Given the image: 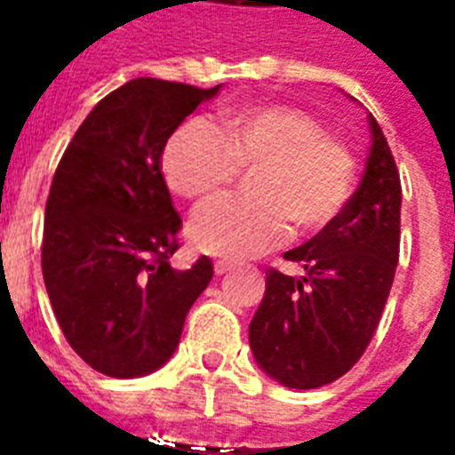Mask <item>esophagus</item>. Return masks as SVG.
<instances>
[{
	"instance_id": "34e87169",
	"label": "esophagus",
	"mask_w": 455,
	"mask_h": 455,
	"mask_svg": "<svg viewBox=\"0 0 455 455\" xmlns=\"http://www.w3.org/2000/svg\"><path fill=\"white\" fill-rule=\"evenodd\" d=\"M234 268H235V264H231V261H227V259H217L215 261V273H217V275H224V273L234 271Z\"/></svg>"
}]
</instances>
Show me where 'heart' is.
Instances as JSON below:
<instances>
[{
    "mask_svg": "<svg viewBox=\"0 0 455 455\" xmlns=\"http://www.w3.org/2000/svg\"><path fill=\"white\" fill-rule=\"evenodd\" d=\"M164 175L175 194L205 201L252 170L254 198L224 196L203 205L189 224L198 250L245 259L280 245L291 221L315 231L339 217L355 187V156L324 125L291 105L231 109L217 128L184 121L165 142Z\"/></svg>",
    "mask_w": 455,
    "mask_h": 455,
    "instance_id": "1",
    "label": "heart"
}]
</instances>
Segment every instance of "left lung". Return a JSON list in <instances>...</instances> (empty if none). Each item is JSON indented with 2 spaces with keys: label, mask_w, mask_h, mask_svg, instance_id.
<instances>
[{
  "label": "left lung",
  "mask_w": 455,
  "mask_h": 455,
  "mask_svg": "<svg viewBox=\"0 0 455 455\" xmlns=\"http://www.w3.org/2000/svg\"><path fill=\"white\" fill-rule=\"evenodd\" d=\"M371 149L357 191L334 221L285 252L304 278L266 271L250 348L266 374L297 390L341 379L381 323L400 259V170L369 114Z\"/></svg>",
  "instance_id": "obj_1"
}]
</instances>
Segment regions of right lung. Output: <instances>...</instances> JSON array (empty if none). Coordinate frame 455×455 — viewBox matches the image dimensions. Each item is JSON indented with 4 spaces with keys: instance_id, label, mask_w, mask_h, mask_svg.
Wrapping results in <instances>:
<instances>
[{
    "instance_id": "1",
    "label": "right lung",
    "mask_w": 455,
    "mask_h": 455,
    "mask_svg": "<svg viewBox=\"0 0 455 455\" xmlns=\"http://www.w3.org/2000/svg\"><path fill=\"white\" fill-rule=\"evenodd\" d=\"M217 91L128 81L93 107L55 168L44 283L68 343L100 374L132 379L165 364L212 280L208 257L187 271L170 266L182 217L161 156L177 125Z\"/></svg>"
}]
</instances>
